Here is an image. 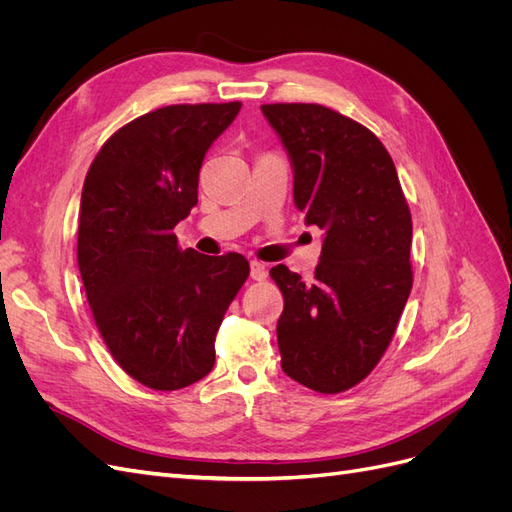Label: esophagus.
<instances>
[{"label": "esophagus", "mask_w": 512, "mask_h": 512, "mask_svg": "<svg viewBox=\"0 0 512 512\" xmlns=\"http://www.w3.org/2000/svg\"><path fill=\"white\" fill-rule=\"evenodd\" d=\"M250 275H252L254 282H262L267 277V267L262 265V262H258V260H252L250 262Z\"/></svg>", "instance_id": "34e87169"}]
</instances>
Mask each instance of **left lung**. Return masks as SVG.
I'll list each match as a JSON object with an SVG mask.
<instances>
[{"instance_id":"8db88e82","label":"left lung","mask_w":512,"mask_h":512,"mask_svg":"<svg viewBox=\"0 0 512 512\" xmlns=\"http://www.w3.org/2000/svg\"><path fill=\"white\" fill-rule=\"evenodd\" d=\"M294 170V205L324 230L314 282L271 269L284 294V374L335 395L365 380L389 348L412 290V215L380 138L322 104H262Z\"/></svg>"}]
</instances>
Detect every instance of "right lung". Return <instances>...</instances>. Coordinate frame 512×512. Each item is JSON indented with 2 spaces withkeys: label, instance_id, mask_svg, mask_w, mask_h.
<instances>
[{
  "label": "right lung",
  "instance_id": "1",
  "mask_svg": "<svg viewBox=\"0 0 512 512\" xmlns=\"http://www.w3.org/2000/svg\"><path fill=\"white\" fill-rule=\"evenodd\" d=\"M241 102L170 104L119 128L91 162L79 213V271L119 367L177 391L215 363V333L250 275L241 254L181 250L173 228L198 203L205 153Z\"/></svg>",
  "mask_w": 512,
  "mask_h": 512
}]
</instances>
